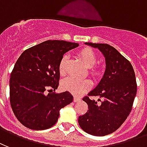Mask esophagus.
Instances as JSON below:
<instances>
[{
  "label": "esophagus",
  "instance_id": "obj_1",
  "mask_svg": "<svg viewBox=\"0 0 147 147\" xmlns=\"http://www.w3.org/2000/svg\"><path fill=\"white\" fill-rule=\"evenodd\" d=\"M81 100V98L80 97H78V96H74V102H78Z\"/></svg>",
  "mask_w": 147,
  "mask_h": 147
}]
</instances>
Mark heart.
Instances as JSON below:
<instances>
[{
  "label": "heart",
  "mask_w": 147,
  "mask_h": 147,
  "mask_svg": "<svg viewBox=\"0 0 147 147\" xmlns=\"http://www.w3.org/2000/svg\"><path fill=\"white\" fill-rule=\"evenodd\" d=\"M78 56L83 63L89 69V74L93 78H98L102 74L101 66L96 64L98 59L96 52L90 48H84L78 51ZM68 61V55H63L59 63V73L63 76L66 73V64ZM90 81L87 79H78V78L69 77L62 81L61 86L63 90L68 91L74 95L79 96L90 88Z\"/></svg>",
  "instance_id": "heart-1"
}]
</instances>
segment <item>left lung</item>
<instances>
[{
	"instance_id": "obj_1",
	"label": "left lung",
	"mask_w": 147,
	"mask_h": 147,
	"mask_svg": "<svg viewBox=\"0 0 147 147\" xmlns=\"http://www.w3.org/2000/svg\"><path fill=\"white\" fill-rule=\"evenodd\" d=\"M85 44L102 51L107 67L96 88L83 98L88 110L79 116L78 123L87 133L104 136L118 129L129 115L136 96V79L130 62L113 47L107 44ZM92 96H98V101L93 100Z\"/></svg>"
}]
</instances>
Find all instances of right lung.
Masks as SVG:
<instances>
[{"label":"right lung","instance_id":"1","mask_svg":"<svg viewBox=\"0 0 147 147\" xmlns=\"http://www.w3.org/2000/svg\"><path fill=\"white\" fill-rule=\"evenodd\" d=\"M78 43L46 40L23 51L11 73L10 104L26 128L44 130L57 122L59 110L73 101L69 92H54L59 81V63Z\"/></svg>","mask_w":147,"mask_h":147}]
</instances>
